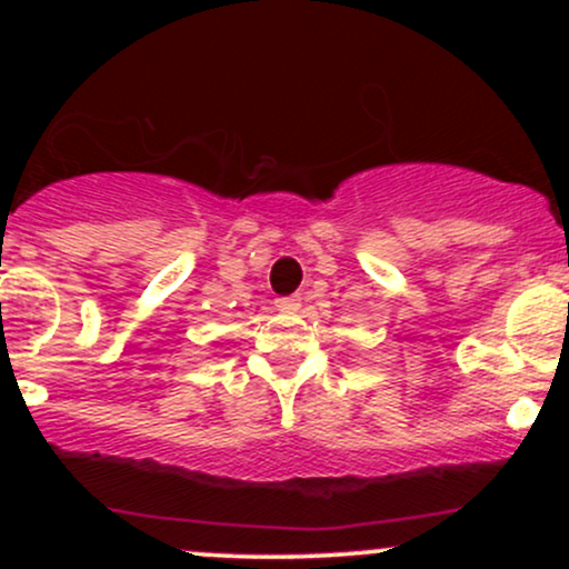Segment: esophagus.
<instances>
[{
	"label": "esophagus",
	"mask_w": 569,
	"mask_h": 569,
	"mask_svg": "<svg viewBox=\"0 0 569 569\" xmlns=\"http://www.w3.org/2000/svg\"><path fill=\"white\" fill-rule=\"evenodd\" d=\"M276 307H278V310H283V312H297L299 307H302V299H299V297H280V299H276Z\"/></svg>",
	"instance_id": "34e87169"
}]
</instances>
